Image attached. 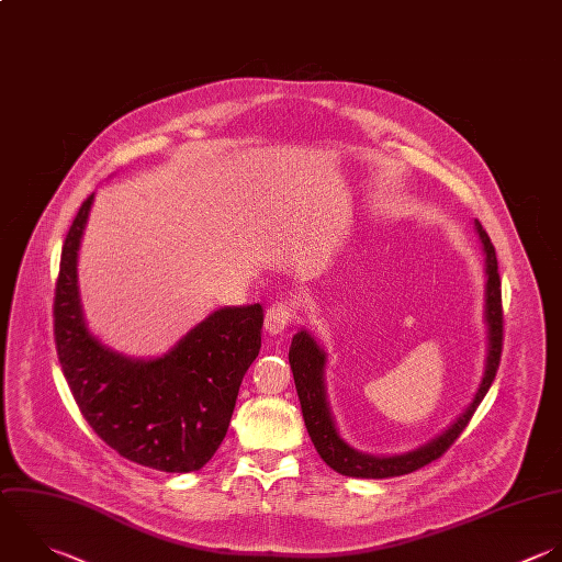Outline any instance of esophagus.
Returning <instances> with one entry per match:
<instances>
[{
	"label": "esophagus",
	"mask_w": 562,
	"mask_h": 562,
	"mask_svg": "<svg viewBox=\"0 0 562 562\" xmlns=\"http://www.w3.org/2000/svg\"><path fill=\"white\" fill-rule=\"evenodd\" d=\"M292 318V310L288 303H274L268 314H266V321H263V327L270 336H279L285 331L288 323Z\"/></svg>",
	"instance_id": "34e87169"
}]
</instances>
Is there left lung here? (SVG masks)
<instances>
[{"instance_id": "8db88e82", "label": "left lung", "mask_w": 562, "mask_h": 562, "mask_svg": "<svg viewBox=\"0 0 562 562\" xmlns=\"http://www.w3.org/2000/svg\"><path fill=\"white\" fill-rule=\"evenodd\" d=\"M474 231L481 241V250L485 255V292H483V323H485V364H483V378L476 386L474 397L470 404L446 426L441 432H437L426 443L400 452V454H369L356 450L351 443H347L336 426L334 413L329 408L327 400V384H325V367H327V351L325 347L314 338V334L305 327L294 334L290 345V367L294 373L296 393L301 400V411L305 419V428L312 437V443L321 459L334 468L336 472L345 476L356 479H389L408 474L413 470L424 468L426 463L439 459L452 441L461 435L465 424L470 422L472 413L485 397L496 369L501 360V345H503V310H501V279H498V263L494 246L483 231V226L474 220Z\"/></svg>"}]
</instances>
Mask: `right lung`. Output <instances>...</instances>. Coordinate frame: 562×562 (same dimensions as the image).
<instances>
[{"label": "right lung", "mask_w": 562, "mask_h": 562, "mask_svg": "<svg viewBox=\"0 0 562 562\" xmlns=\"http://www.w3.org/2000/svg\"><path fill=\"white\" fill-rule=\"evenodd\" d=\"M94 204H81L55 292V340L70 391L94 432L121 457L162 472L204 468L226 437L237 393L261 349L259 303L220 307L167 353L132 358L88 325L79 292V248Z\"/></svg>", "instance_id": "add662e5"}]
</instances>
